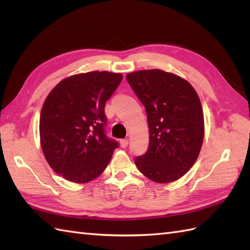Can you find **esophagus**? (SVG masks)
<instances>
[{
	"instance_id": "esophagus-1",
	"label": "esophagus",
	"mask_w": 250,
	"mask_h": 250,
	"mask_svg": "<svg viewBox=\"0 0 250 250\" xmlns=\"http://www.w3.org/2000/svg\"><path fill=\"white\" fill-rule=\"evenodd\" d=\"M120 144H121V147L125 148V147H128V145H129V141L128 140H121Z\"/></svg>"
}]
</instances>
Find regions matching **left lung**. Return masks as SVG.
<instances>
[{
  "label": "left lung",
  "mask_w": 250,
  "mask_h": 250,
  "mask_svg": "<svg viewBox=\"0 0 250 250\" xmlns=\"http://www.w3.org/2000/svg\"><path fill=\"white\" fill-rule=\"evenodd\" d=\"M126 81L145 106L149 128V147L135 158L136 167L152 182H175L192 167L203 144L199 95L186 79L161 70L129 73Z\"/></svg>",
  "instance_id": "obj_1"
}]
</instances>
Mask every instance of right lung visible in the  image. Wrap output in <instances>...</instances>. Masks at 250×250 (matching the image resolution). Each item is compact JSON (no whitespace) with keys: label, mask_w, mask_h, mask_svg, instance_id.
<instances>
[{"label":"right lung","mask_w":250,"mask_h":250,"mask_svg":"<svg viewBox=\"0 0 250 250\" xmlns=\"http://www.w3.org/2000/svg\"><path fill=\"white\" fill-rule=\"evenodd\" d=\"M120 73L88 72L63 79L51 90L40 117L41 146L50 167L70 182L100 176L118 143L105 134V103Z\"/></svg>","instance_id":"obj_1"}]
</instances>
